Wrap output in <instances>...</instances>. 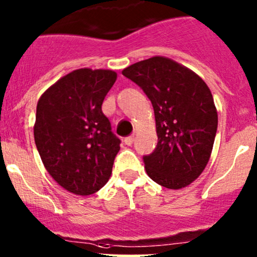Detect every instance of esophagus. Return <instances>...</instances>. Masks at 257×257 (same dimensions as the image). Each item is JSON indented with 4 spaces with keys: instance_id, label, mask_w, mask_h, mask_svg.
I'll use <instances>...</instances> for the list:
<instances>
[{
    "instance_id": "esophagus-1",
    "label": "esophagus",
    "mask_w": 257,
    "mask_h": 257,
    "mask_svg": "<svg viewBox=\"0 0 257 257\" xmlns=\"http://www.w3.org/2000/svg\"><path fill=\"white\" fill-rule=\"evenodd\" d=\"M133 143H134V135H131V137H126L125 139H124V144H125V145H128V146L133 145Z\"/></svg>"
}]
</instances>
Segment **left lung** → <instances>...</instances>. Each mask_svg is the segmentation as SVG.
<instances>
[{
    "mask_svg": "<svg viewBox=\"0 0 257 257\" xmlns=\"http://www.w3.org/2000/svg\"><path fill=\"white\" fill-rule=\"evenodd\" d=\"M151 101L159 137L155 150L143 156L148 176L168 189H182L206 167L218 117L204 80L177 62L152 57L122 72Z\"/></svg>",
    "mask_w": 257,
    "mask_h": 257,
    "instance_id": "left-lung-1",
    "label": "left lung"
}]
</instances>
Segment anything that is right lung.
<instances>
[{
  "label": "right lung",
  "instance_id": "add662e5",
  "mask_svg": "<svg viewBox=\"0 0 257 257\" xmlns=\"http://www.w3.org/2000/svg\"><path fill=\"white\" fill-rule=\"evenodd\" d=\"M113 70H73L41 95L34 138L45 168L61 187L91 195L108 182L120 139L102 113Z\"/></svg>",
  "mask_w": 257,
  "mask_h": 257
}]
</instances>
